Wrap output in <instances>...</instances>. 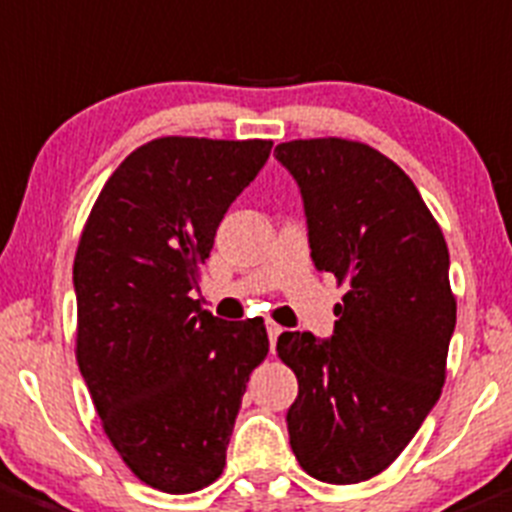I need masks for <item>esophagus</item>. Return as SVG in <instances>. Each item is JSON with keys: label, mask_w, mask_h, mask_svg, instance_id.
Instances as JSON below:
<instances>
[{"label": "esophagus", "mask_w": 512, "mask_h": 512, "mask_svg": "<svg viewBox=\"0 0 512 512\" xmlns=\"http://www.w3.org/2000/svg\"><path fill=\"white\" fill-rule=\"evenodd\" d=\"M283 331H285V328H280L278 326V323H267V336H270V348H272V351H275V346H278V338L280 336H283Z\"/></svg>", "instance_id": "esophagus-1"}]
</instances>
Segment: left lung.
I'll list each match as a JSON object with an SVG mask.
<instances>
[{"label":"left lung","instance_id":"left-lung-1","mask_svg":"<svg viewBox=\"0 0 512 512\" xmlns=\"http://www.w3.org/2000/svg\"><path fill=\"white\" fill-rule=\"evenodd\" d=\"M275 156L303 194L315 267L346 288L328 341L278 338L298 376L290 447L315 480L356 485L404 452L442 394L457 321L450 252L414 181L376 148L298 138Z\"/></svg>","mask_w":512,"mask_h":512}]
</instances>
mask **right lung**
Here are the masks:
<instances>
[{
  "label": "right lung",
  "instance_id": "obj_1",
  "mask_svg": "<svg viewBox=\"0 0 512 512\" xmlns=\"http://www.w3.org/2000/svg\"><path fill=\"white\" fill-rule=\"evenodd\" d=\"M272 141L164 136L105 181L73 283L75 356L105 437L161 493L212 485L250 374L270 351L262 318L227 323L191 300L229 204Z\"/></svg>",
  "mask_w": 512,
  "mask_h": 512
}]
</instances>
